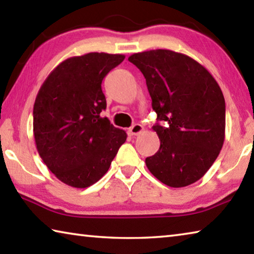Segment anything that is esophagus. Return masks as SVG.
I'll use <instances>...</instances> for the list:
<instances>
[{
  "label": "esophagus",
  "instance_id": "1",
  "mask_svg": "<svg viewBox=\"0 0 254 254\" xmlns=\"http://www.w3.org/2000/svg\"><path fill=\"white\" fill-rule=\"evenodd\" d=\"M142 131H143V127L141 126V124H134V126H132L130 128H128V133H130L131 135H137Z\"/></svg>",
  "mask_w": 254,
  "mask_h": 254
}]
</instances>
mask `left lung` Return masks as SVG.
<instances>
[{
  "label": "left lung",
  "instance_id": "8db88e82",
  "mask_svg": "<svg viewBox=\"0 0 254 254\" xmlns=\"http://www.w3.org/2000/svg\"><path fill=\"white\" fill-rule=\"evenodd\" d=\"M128 62L143 74L157 113L152 128L160 148L145 158V165L167 186L194 184L212 167L224 142L225 100L220 86L196 60L171 50L143 51Z\"/></svg>",
  "mask_w": 254,
  "mask_h": 254
}]
</instances>
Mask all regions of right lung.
<instances>
[{
	"label": "right lung",
	"mask_w": 254,
	"mask_h": 254,
	"mask_svg": "<svg viewBox=\"0 0 254 254\" xmlns=\"http://www.w3.org/2000/svg\"><path fill=\"white\" fill-rule=\"evenodd\" d=\"M126 56L89 53L55 68L33 105L39 156L60 182L86 188L98 182L126 142L127 133L102 118V80Z\"/></svg>",
	"instance_id": "obj_1"
}]
</instances>
